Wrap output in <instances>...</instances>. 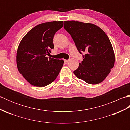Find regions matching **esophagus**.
Returning <instances> with one entry per match:
<instances>
[{
  "label": "esophagus",
  "instance_id": "1",
  "mask_svg": "<svg viewBox=\"0 0 130 130\" xmlns=\"http://www.w3.org/2000/svg\"><path fill=\"white\" fill-rule=\"evenodd\" d=\"M64 61H65V62L66 63H68L69 62V60H65Z\"/></svg>",
  "mask_w": 130,
  "mask_h": 130
}]
</instances>
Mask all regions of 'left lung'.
Returning a JSON list of instances; mask_svg holds the SVG:
<instances>
[{
    "instance_id": "left-lung-1",
    "label": "left lung",
    "mask_w": 130,
    "mask_h": 130,
    "mask_svg": "<svg viewBox=\"0 0 130 130\" xmlns=\"http://www.w3.org/2000/svg\"><path fill=\"white\" fill-rule=\"evenodd\" d=\"M64 28L71 36L80 53H85L74 74L88 84L103 82L115 61L113 48L106 33L94 24L75 21H64Z\"/></svg>"
}]
</instances>
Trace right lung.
Returning <instances> with one entry per match:
<instances>
[{
  "label": "right lung",
  "instance_id": "1",
  "mask_svg": "<svg viewBox=\"0 0 130 130\" xmlns=\"http://www.w3.org/2000/svg\"><path fill=\"white\" fill-rule=\"evenodd\" d=\"M63 21L41 23L34 27L22 39L17 51L18 70L26 80L42 87L54 82L63 65V60L47 57L54 48V35L63 27Z\"/></svg>",
  "mask_w": 130,
  "mask_h": 130
}]
</instances>
